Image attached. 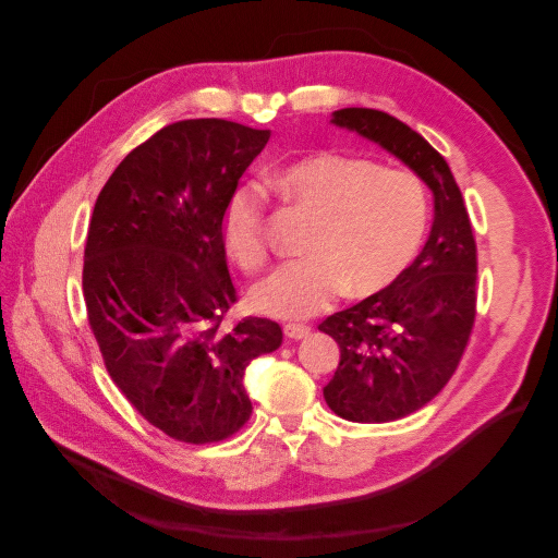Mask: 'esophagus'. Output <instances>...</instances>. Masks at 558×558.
Here are the masks:
<instances>
[{"instance_id": "34e87169", "label": "esophagus", "mask_w": 558, "mask_h": 558, "mask_svg": "<svg viewBox=\"0 0 558 558\" xmlns=\"http://www.w3.org/2000/svg\"><path fill=\"white\" fill-rule=\"evenodd\" d=\"M312 332L310 326H302V324H286L283 326V335L289 337V340H305V337Z\"/></svg>"}]
</instances>
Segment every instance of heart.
I'll use <instances>...</instances> for the list:
<instances>
[{
	"mask_svg": "<svg viewBox=\"0 0 558 558\" xmlns=\"http://www.w3.org/2000/svg\"><path fill=\"white\" fill-rule=\"evenodd\" d=\"M267 183L316 216L307 258L279 265L248 293L251 310L275 318H307L328 310L344 291L369 298L393 286L424 242L428 202L412 172L314 150L267 177ZM228 258L258 272L267 258L265 197L260 185L234 191L221 216Z\"/></svg>",
	"mask_w": 558,
	"mask_h": 558,
	"instance_id": "1",
	"label": "heart"
}]
</instances>
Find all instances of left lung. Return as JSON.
I'll use <instances>...</instances> for the list:
<instances>
[{
	"instance_id": "obj_1",
	"label": "left lung",
	"mask_w": 558,
	"mask_h": 558,
	"mask_svg": "<svg viewBox=\"0 0 558 558\" xmlns=\"http://www.w3.org/2000/svg\"><path fill=\"white\" fill-rule=\"evenodd\" d=\"M330 123L379 144L433 193L430 234L402 277L318 326L340 344L324 388L328 408L356 424H386L424 408L459 367L475 324L477 246L459 183L418 132L359 107L335 111Z\"/></svg>"
}]
</instances>
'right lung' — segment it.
I'll list each match as a JSON object with an SVG mask.
<instances>
[{"label":"right lung","instance_id":"obj_1","mask_svg":"<svg viewBox=\"0 0 558 558\" xmlns=\"http://www.w3.org/2000/svg\"><path fill=\"white\" fill-rule=\"evenodd\" d=\"M269 140L221 118L162 128L116 167L97 195L83 298L113 384L179 442L226 440L251 416L244 373L279 349L281 328L221 320L238 295L221 216Z\"/></svg>","mask_w":558,"mask_h":558}]
</instances>
